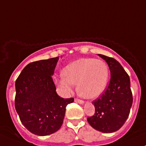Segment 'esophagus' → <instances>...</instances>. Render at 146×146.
Wrapping results in <instances>:
<instances>
[{
  "mask_svg": "<svg viewBox=\"0 0 146 146\" xmlns=\"http://www.w3.org/2000/svg\"><path fill=\"white\" fill-rule=\"evenodd\" d=\"M75 102L78 103H80V104H83L84 103L83 100H80V99H78V98H76V99H75Z\"/></svg>",
  "mask_w": 146,
  "mask_h": 146,
  "instance_id": "obj_1",
  "label": "esophagus"
}]
</instances>
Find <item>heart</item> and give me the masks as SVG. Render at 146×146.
<instances>
[{
    "mask_svg": "<svg viewBox=\"0 0 146 146\" xmlns=\"http://www.w3.org/2000/svg\"><path fill=\"white\" fill-rule=\"evenodd\" d=\"M60 78L56 80L58 88L68 94L74 84L82 98L94 99L104 92L109 79V68L102 60L82 58L70 62L63 68Z\"/></svg>",
    "mask_w": 146,
    "mask_h": 146,
    "instance_id": "1",
    "label": "heart"
}]
</instances>
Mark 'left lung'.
Returning a JSON list of instances; mask_svg holds the SVG:
<instances>
[{"instance_id": "1", "label": "left lung", "mask_w": 146, "mask_h": 146, "mask_svg": "<svg viewBox=\"0 0 146 146\" xmlns=\"http://www.w3.org/2000/svg\"><path fill=\"white\" fill-rule=\"evenodd\" d=\"M98 55L108 64L111 78L104 93L92 102L95 114L87 120L99 131L113 133L124 124L130 113L133 103L130 78L117 60L102 54Z\"/></svg>"}]
</instances>
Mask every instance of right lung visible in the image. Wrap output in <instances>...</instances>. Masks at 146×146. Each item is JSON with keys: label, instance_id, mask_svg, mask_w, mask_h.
<instances>
[{"label": "right lung", "instance_id": "obj_1", "mask_svg": "<svg viewBox=\"0 0 146 146\" xmlns=\"http://www.w3.org/2000/svg\"><path fill=\"white\" fill-rule=\"evenodd\" d=\"M59 57L40 60L24 68L15 81V107L22 123L31 133L47 136L64 121L66 107L74 98H61L52 76Z\"/></svg>", "mask_w": 146, "mask_h": 146}]
</instances>
